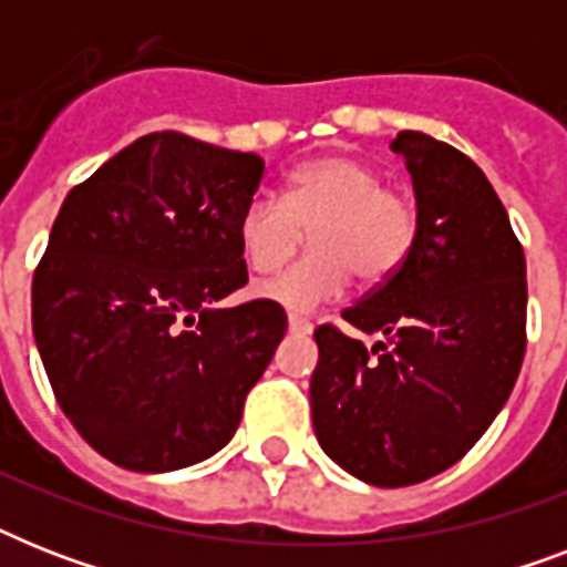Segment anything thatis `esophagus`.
Instances as JSON below:
<instances>
[{"label":"esophagus","mask_w":567,"mask_h":567,"mask_svg":"<svg viewBox=\"0 0 567 567\" xmlns=\"http://www.w3.org/2000/svg\"><path fill=\"white\" fill-rule=\"evenodd\" d=\"M288 332H293V336H309L311 323L306 318H300V315H288Z\"/></svg>","instance_id":"1"}]
</instances>
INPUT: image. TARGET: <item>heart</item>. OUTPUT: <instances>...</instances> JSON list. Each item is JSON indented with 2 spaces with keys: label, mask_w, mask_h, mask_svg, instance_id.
Here are the masks:
<instances>
[{
  "label": "heart",
  "mask_w": 567,
  "mask_h": 567,
  "mask_svg": "<svg viewBox=\"0 0 567 567\" xmlns=\"http://www.w3.org/2000/svg\"><path fill=\"white\" fill-rule=\"evenodd\" d=\"M309 229L315 256L258 279V300L311 311L347 291L350 270L364 285L382 282L412 252L417 212L409 196L382 185L371 164L353 155H320L288 176L282 199L261 194L244 205L238 240L249 267L270 270L300 247Z\"/></svg>",
  "instance_id": "heart-1"
}]
</instances>
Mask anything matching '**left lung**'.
<instances>
[{
	"instance_id": "obj_1",
	"label": "left lung",
	"mask_w": 567,
	"mask_h": 567,
	"mask_svg": "<svg viewBox=\"0 0 567 567\" xmlns=\"http://www.w3.org/2000/svg\"><path fill=\"white\" fill-rule=\"evenodd\" d=\"M391 153L412 176L417 235L377 291L344 311L379 332L320 327L311 421L347 474L382 488L423 483L474 447L509 400L527 347V261L492 182L423 132Z\"/></svg>"
}]
</instances>
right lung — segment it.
I'll list each match as a JSON object with an SVG mask.
<instances>
[{"label": "right lung", "instance_id": "obj_1", "mask_svg": "<svg viewBox=\"0 0 567 567\" xmlns=\"http://www.w3.org/2000/svg\"><path fill=\"white\" fill-rule=\"evenodd\" d=\"M265 158L153 132L66 194L31 285L58 403L114 465L164 474L231 441L282 341L276 302L217 309L247 285L238 220Z\"/></svg>", "mask_w": 567, "mask_h": 567}]
</instances>
